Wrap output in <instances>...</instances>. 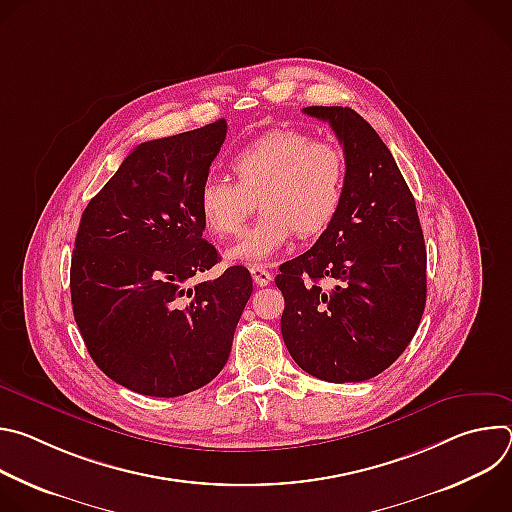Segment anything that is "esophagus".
Instances as JSON below:
<instances>
[{
    "mask_svg": "<svg viewBox=\"0 0 512 512\" xmlns=\"http://www.w3.org/2000/svg\"><path fill=\"white\" fill-rule=\"evenodd\" d=\"M251 275H253L255 285H259V287L269 285L273 281V275L265 267H261V265H251Z\"/></svg>",
    "mask_w": 512,
    "mask_h": 512,
    "instance_id": "34e87169",
    "label": "esophagus"
}]
</instances>
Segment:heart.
<instances>
[{
    "label": "heart",
    "instance_id": "1",
    "mask_svg": "<svg viewBox=\"0 0 512 512\" xmlns=\"http://www.w3.org/2000/svg\"><path fill=\"white\" fill-rule=\"evenodd\" d=\"M237 178H204L196 208L212 237L235 235L253 200L263 216L229 247L231 261H271L298 233L316 237L338 216L346 190V156L338 145L300 129H273L239 150L231 162Z\"/></svg>",
    "mask_w": 512,
    "mask_h": 512
}]
</instances>
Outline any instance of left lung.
Returning a JSON list of instances; mask_svg holds the SVG:
<instances>
[{
    "instance_id": "8db88e82",
    "label": "left lung",
    "mask_w": 512,
    "mask_h": 512,
    "mask_svg": "<svg viewBox=\"0 0 512 512\" xmlns=\"http://www.w3.org/2000/svg\"><path fill=\"white\" fill-rule=\"evenodd\" d=\"M328 121L346 156L334 223L285 261L283 342L298 367L328 383L377 377L403 354L425 310V243L415 198L379 133L350 107H306ZM328 278L332 288L319 281Z\"/></svg>"
}]
</instances>
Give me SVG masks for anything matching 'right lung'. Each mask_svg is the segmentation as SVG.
I'll return each instance as SVG.
<instances>
[{
  "label": "right lung",
  "mask_w": 512,
  "mask_h": 512,
  "mask_svg": "<svg viewBox=\"0 0 512 512\" xmlns=\"http://www.w3.org/2000/svg\"><path fill=\"white\" fill-rule=\"evenodd\" d=\"M227 121L139 143L87 204L70 263L77 326L97 367L148 397H180L229 360L251 298L245 267L190 281L218 263L196 194Z\"/></svg>",
  "instance_id": "obj_1"
}]
</instances>
